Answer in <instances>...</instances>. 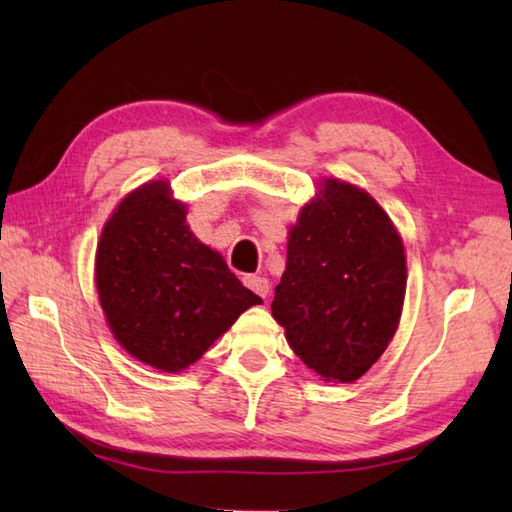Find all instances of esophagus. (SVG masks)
<instances>
[{
    "label": "esophagus",
    "instance_id": "1",
    "mask_svg": "<svg viewBox=\"0 0 512 512\" xmlns=\"http://www.w3.org/2000/svg\"><path fill=\"white\" fill-rule=\"evenodd\" d=\"M244 286H246L248 290H253L255 295H259L262 299H266V297H268V292H270L268 279H264V277H257V275H246V277H244Z\"/></svg>",
    "mask_w": 512,
    "mask_h": 512
}]
</instances>
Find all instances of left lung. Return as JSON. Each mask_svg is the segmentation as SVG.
Returning <instances> with one entry per match:
<instances>
[{
  "mask_svg": "<svg viewBox=\"0 0 512 512\" xmlns=\"http://www.w3.org/2000/svg\"><path fill=\"white\" fill-rule=\"evenodd\" d=\"M405 286V248L387 213L352 184L325 180L290 228L270 310L303 363L352 383L394 339Z\"/></svg>",
  "mask_w": 512,
  "mask_h": 512,
  "instance_id": "1",
  "label": "left lung"
}]
</instances>
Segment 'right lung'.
<instances>
[{
  "label": "right lung",
  "mask_w": 512,
  "mask_h": 512,
  "mask_svg": "<svg viewBox=\"0 0 512 512\" xmlns=\"http://www.w3.org/2000/svg\"><path fill=\"white\" fill-rule=\"evenodd\" d=\"M184 220L167 184L149 182L118 204L96 250V290L116 341L162 372L198 361L262 303Z\"/></svg>",
  "instance_id": "obj_1"
}]
</instances>
